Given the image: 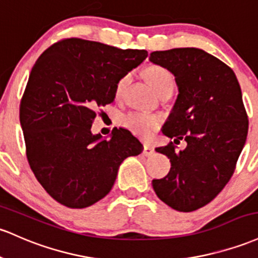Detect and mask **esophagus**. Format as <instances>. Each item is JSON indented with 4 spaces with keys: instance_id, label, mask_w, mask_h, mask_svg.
Returning <instances> with one entry per match:
<instances>
[{
    "instance_id": "esophagus-1",
    "label": "esophagus",
    "mask_w": 258,
    "mask_h": 258,
    "mask_svg": "<svg viewBox=\"0 0 258 258\" xmlns=\"http://www.w3.org/2000/svg\"><path fill=\"white\" fill-rule=\"evenodd\" d=\"M154 148H153L152 146H149V144H144L143 147V154L146 155V157H151V155L154 154Z\"/></svg>"
}]
</instances>
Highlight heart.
<instances>
[{"label":"heart","mask_w":258,"mask_h":258,"mask_svg":"<svg viewBox=\"0 0 258 258\" xmlns=\"http://www.w3.org/2000/svg\"><path fill=\"white\" fill-rule=\"evenodd\" d=\"M147 76H148L149 82H151L153 89L157 92V94H159L160 92L165 89H174V77H172L170 71L164 69V67L152 66L147 71ZM131 72L126 73L118 79L115 87L116 98L122 97L124 90L131 83ZM120 123L134 135L143 138V140H148L159 128L160 118L155 115L146 114V112L132 111L121 116Z\"/></svg>","instance_id":"obj_1"}]
</instances>
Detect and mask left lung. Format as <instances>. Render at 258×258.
<instances>
[{
	"mask_svg": "<svg viewBox=\"0 0 258 258\" xmlns=\"http://www.w3.org/2000/svg\"><path fill=\"white\" fill-rule=\"evenodd\" d=\"M149 61L170 71L179 88L163 134L187 142L180 152L172 142L155 149L171 168L152 181L153 188L169 207L196 211L225 187L245 146L248 120L241 89L230 67L196 47L154 51Z\"/></svg>",
	"mask_w": 258,
	"mask_h": 258,
	"instance_id": "1",
	"label": "left lung"
}]
</instances>
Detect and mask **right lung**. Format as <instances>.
<instances>
[{"label": "right lung", "mask_w": 258, "mask_h": 258, "mask_svg": "<svg viewBox=\"0 0 258 258\" xmlns=\"http://www.w3.org/2000/svg\"><path fill=\"white\" fill-rule=\"evenodd\" d=\"M146 50L78 38L51 45L33 66L19 107L29 165L45 191L69 208H86L110 192L118 166L143 146L127 130L93 135L95 110L115 99L123 75Z\"/></svg>", "instance_id": "right-lung-1"}]
</instances>
